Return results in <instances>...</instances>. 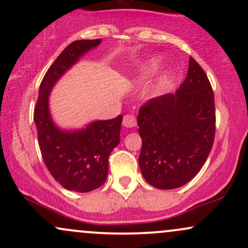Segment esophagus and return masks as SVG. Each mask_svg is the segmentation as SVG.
<instances>
[{
    "mask_svg": "<svg viewBox=\"0 0 248 248\" xmlns=\"http://www.w3.org/2000/svg\"><path fill=\"white\" fill-rule=\"evenodd\" d=\"M122 124H124L126 128H133L136 126V119L135 116L132 114H127L124 116V121H122Z\"/></svg>",
    "mask_w": 248,
    "mask_h": 248,
    "instance_id": "34e87169",
    "label": "esophagus"
}]
</instances>
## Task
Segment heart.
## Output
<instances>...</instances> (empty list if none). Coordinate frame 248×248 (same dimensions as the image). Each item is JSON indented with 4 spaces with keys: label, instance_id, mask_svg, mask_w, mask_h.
I'll return each instance as SVG.
<instances>
[{
    "label": "heart",
    "instance_id": "1",
    "mask_svg": "<svg viewBox=\"0 0 248 248\" xmlns=\"http://www.w3.org/2000/svg\"><path fill=\"white\" fill-rule=\"evenodd\" d=\"M156 64H157V62H156V61L150 62V64L148 65V66L146 67V69H143V70L141 71L140 76H139V77H140V79H141V78H143V77L146 76L147 73L149 72V71L153 69V67H155V66H156ZM157 93H158V86H154L153 88H150V90L148 91V95H149V96H155L156 94H157Z\"/></svg>",
    "mask_w": 248,
    "mask_h": 248
}]
</instances>
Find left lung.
I'll return each instance as SVG.
<instances>
[{
  "mask_svg": "<svg viewBox=\"0 0 248 248\" xmlns=\"http://www.w3.org/2000/svg\"><path fill=\"white\" fill-rule=\"evenodd\" d=\"M142 149L139 164L150 186L176 189L205 163L216 130L215 96L204 70L192 57L175 94L154 98L138 115Z\"/></svg>",
  "mask_w": 248,
  "mask_h": 248,
  "instance_id": "1",
  "label": "left lung"
}]
</instances>
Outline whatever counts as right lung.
Segmentation results:
<instances>
[{
  "instance_id": "right-lung-1",
  "label": "right lung",
  "mask_w": 248,
  "mask_h": 248,
  "mask_svg": "<svg viewBox=\"0 0 248 248\" xmlns=\"http://www.w3.org/2000/svg\"><path fill=\"white\" fill-rule=\"evenodd\" d=\"M101 43L81 39L71 43L47 70L39 86L35 107L38 143L52 177L70 191L90 192L105 183L108 156L120 143L122 116L94 120L81 128H62L50 112V94L55 85L87 52Z\"/></svg>"
}]
</instances>
